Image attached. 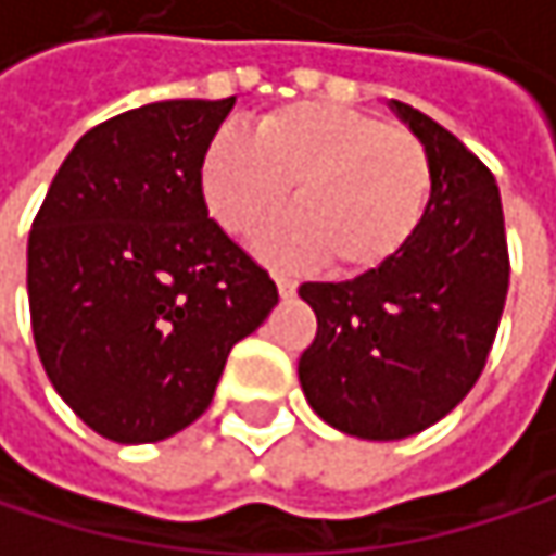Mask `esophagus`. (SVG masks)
I'll return each mask as SVG.
<instances>
[{
    "instance_id": "obj_1",
    "label": "esophagus",
    "mask_w": 556,
    "mask_h": 556,
    "mask_svg": "<svg viewBox=\"0 0 556 556\" xmlns=\"http://www.w3.org/2000/svg\"><path fill=\"white\" fill-rule=\"evenodd\" d=\"M295 286H299V282H295L292 277H286V274H277V289H279V295H282V299H292V295H295Z\"/></svg>"
}]
</instances>
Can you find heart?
Here are the masks:
<instances>
[{
    "label": "heart",
    "instance_id": "b5f03b06",
    "mask_svg": "<svg viewBox=\"0 0 556 556\" xmlns=\"http://www.w3.org/2000/svg\"><path fill=\"white\" fill-rule=\"evenodd\" d=\"M295 210L261 228L254 248L270 264L325 261L340 277L388 267L424 226L432 168L424 142L376 114L292 101L248 129L219 127L200 155L210 216L248 235L282 203Z\"/></svg>",
    "mask_w": 556,
    "mask_h": 556
}]
</instances>
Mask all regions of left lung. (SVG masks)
<instances>
[{"instance_id": "8db88e82", "label": "left lung", "mask_w": 556, "mask_h": 556, "mask_svg": "<svg viewBox=\"0 0 556 556\" xmlns=\"http://www.w3.org/2000/svg\"><path fill=\"white\" fill-rule=\"evenodd\" d=\"M388 108L429 155L424 226L376 274L299 286L318 315L299 359L305 401L328 427L372 442L424 432L475 388L509 289L493 175L417 108Z\"/></svg>"}]
</instances>
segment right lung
<instances>
[{
  "mask_svg": "<svg viewBox=\"0 0 556 556\" xmlns=\"http://www.w3.org/2000/svg\"><path fill=\"white\" fill-rule=\"evenodd\" d=\"M235 98L159 101L88 129L27 238V305L56 394L98 435L190 427L277 286L206 213L200 155Z\"/></svg>",
  "mask_w": 556,
  "mask_h": 556,
  "instance_id": "obj_1",
  "label": "right lung"
}]
</instances>
